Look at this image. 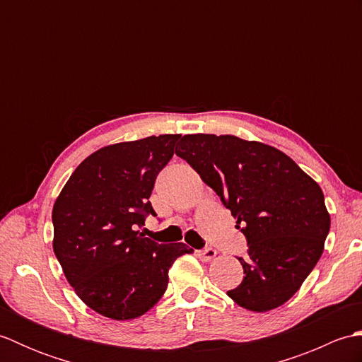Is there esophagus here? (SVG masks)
Instances as JSON below:
<instances>
[{
	"instance_id": "esophagus-1",
	"label": "esophagus",
	"mask_w": 362,
	"mask_h": 362,
	"mask_svg": "<svg viewBox=\"0 0 362 362\" xmlns=\"http://www.w3.org/2000/svg\"><path fill=\"white\" fill-rule=\"evenodd\" d=\"M199 257H201L204 261H211L214 257H216V250L213 247H205L202 250H199Z\"/></svg>"
}]
</instances>
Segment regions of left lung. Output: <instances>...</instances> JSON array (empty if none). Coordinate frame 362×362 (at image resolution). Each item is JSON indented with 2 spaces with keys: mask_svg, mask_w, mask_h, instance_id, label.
<instances>
[{
  "mask_svg": "<svg viewBox=\"0 0 362 362\" xmlns=\"http://www.w3.org/2000/svg\"><path fill=\"white\" fill-rule=\"evenodd\" d=\"M175 156L232 211L247 240L244 279L227 296L245 310L279 308L317 264L329 232L324 193L281 151L233 135H185Z\"/></svg>",
  "mask_w": 362,
  "mask_h": 362,
  "instance_id": "left-lung-1",
  "label": "left lung"
}]
</instances>
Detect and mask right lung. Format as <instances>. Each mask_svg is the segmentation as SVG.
Returning a JSON list of instances; mask_svg holds the SVG:
<instances>
[{
	"mask_svg": "<svg viewBox=\"0 0 362 362\" xmlns=\"http://www.w3.org/2000/svg\"><path fill=\"white\" fill-rule=\"evenodd\" d=\"M180 135L105 146L74 169L52 209V249L68 283L91 310L115 320L143 316L168 288L183 243L158 244L140 230Z\"/></svg>",
	"mask_w": 362,
	"mask_h": 362,
	"instance_id": "1",
	"label": "right lung"
}]
</instances>
